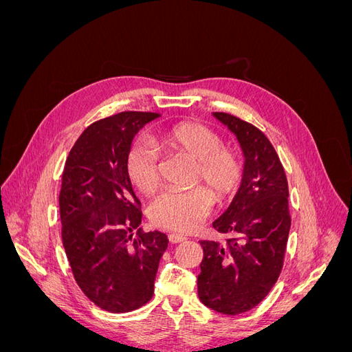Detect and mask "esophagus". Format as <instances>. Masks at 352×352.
Instances as JSON below:
<instances>
[{
	"label": "esophagus",
	"mask_w": 352,
	"mask_h": 352,
	"mask_svg": "<svg viewBox=\"0 0 352 352\" xmlns=\"http://www.w3.org/2000/svg\"><path fill=\"white\" fill-rule=\"evenodd\" d=\"M168 241L172 242V243H179V242H184V241H186V236L185 235H182V233H170L168 235Z\"/></svg>",
	"instance_id": "34e87169"
}]
</instances>
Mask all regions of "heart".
<instances>
[{"instance_id":"obj_1","label":"heart","mask_w":352,"mask_h":352,"mask_svg":"<svg viewBox=\"0 0 352 352\" xmlns=\"http://www.w3.org/2000/svg\"><path fill=\"white\" fill-rule=\"evenodd\" d=\"M154 142L198 162L197 179L211 189L216 199H226L236 190L242 177L239 157L221 148L220 138L208 127L190 122L179 123L160 133ZM126 168L131 182L142 194H153L158 188V151L151 142L136 141L132 145ZM212 202L214 198L206 186L170 189L154 199L150 217L160 228L190 232L208 216Z\"/></svg>"}]
</instances>
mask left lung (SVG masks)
I'll use <instances>...</instances> for the list:
<instances>
[{
	"mask_svg": "<svg viewBox=\"0 0 352 352\" xmlns=\"http://www.w3.org/2000/svg\"><path fill=\"white\" fill-rule=\"evenodd\" d=\"M236 135L245 157L242 184L229 208L212 223L225 243L201 241V302L236 316L258 305L278 282L291 229L287 179L278 153L260 129L229 113H212Z\"/></svg>",
	"mask_w": 352,
	"mask_h": 352,
	"instance_id": "1",
	"label": "left lung"
}]
</instances>
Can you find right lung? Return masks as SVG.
<instances>
[{
    "mask_svg": "<svg viewBox=\"0 0 352 352\" xmlns=\"http://www.w3.org/2000/svg\"><path fill=\"white\" fill-rule=\"evenodd\" d=\"M158 113L123 111L88 126L66 160L60 189L61 239L74 280L109 313H129L153 298L168 239L144 232L141 201L127 175L135 135Z\"/></svg>",
    "mask_w": 352,
    "mask_h": 352,
    "instance_id": "right-lung-1",
    "label": "right lung"
}]
</instances>
